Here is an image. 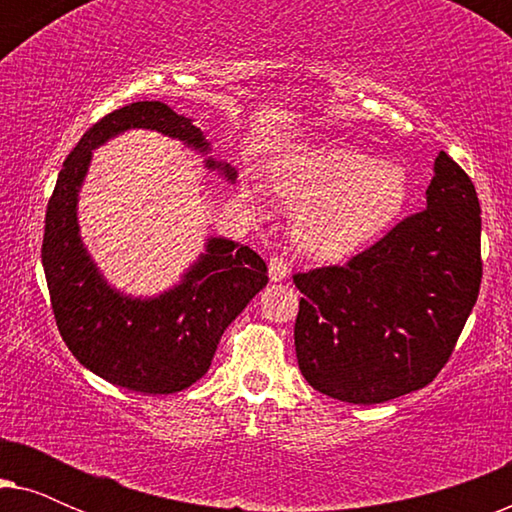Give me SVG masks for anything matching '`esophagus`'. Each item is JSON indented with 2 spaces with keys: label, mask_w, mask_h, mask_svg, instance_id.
Here are the masks:
<instances>
[{
  "label": "esophagus",
  "mask_w": 512,
  "mask_h": 512,
  "mask_svg": "<svg viewBox=\"0 0 512 512\" xmlns=\"http://www.w3.org/2000/svg\"><path fill=\"white\" fill-rule=\"evenodd\" d=\"M268 272H270L272 282H284V279L289 277L291 270H289V263H286L282 256H272L268 263Z\"/></svg>",
  "instance_id": "1"
}]
</instances>
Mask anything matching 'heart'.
Segmentation results:
<instances>
[{
  "label": "heart",
  "mask_w": 512,
  "mask_h": 512,
  "mask_svg": "<svg viewBox=\"0 0 512 512\" xmlns=\"http://www.w3.org/2000/svg\"><path fill=\"white\" fill-rule=\"evenodd\" d=\"M275 188L298 207L291 226L298 247L321 261H345L401 221L412 181L403 165L354 144L324 142L286 153Z\"/></svg>",
  "instance_id": "1"
}]
</instances>
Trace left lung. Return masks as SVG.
Instances as JSON below:
<instances>
[{
    "mask_svg": "<svg viewBox=\"0 0 512 512\" xmlns=\"http://www.w3.org/2000/svg\"><path fill=\"white\" fill-rule=\"evenodd\" d=\"M480 202L468 174L438 153L426 209L349 258L293 275L296 356L310 387L373 405L429 384L478 300Z\"/></svg>",
    "mask_w": 512,
    "mask_h": 512,
    "instance_id": "1",
    "label": "left lung"
}]
</instances>
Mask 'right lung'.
<instances>
[{"label": "right lung", "mask_w": 512, "mask_h": 512, "mask_svg": "<svg viewBox=\"0 0 512 512\" xmlns=\"http://www.w3.org/2000/svg\"><path fill=\"white\" fill-rule=\"evenodd\" d=\"M156 130L207 153L191 118L163 102H132L97 121L69 153L46 207L44 263L55 324L79 363L102 380L139 394H177L212 366L221 335L268 284L263 258L226 237H209L184 279L153 298L123 296L107 284L79 235V191L93 151L125 130ZM209 170L235 181L228 163Z\"/></svg>", "instance_id": "right-lung-1"}]
</instances>
